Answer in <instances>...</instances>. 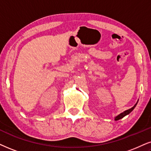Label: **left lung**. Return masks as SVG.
Here are the masks:
<instances>
[{
	"label": "left lung",
	"mask_w": 151,
	"mask_h": 151,
	"mask_svg": "<svg viewBox=\"0 0 151 151\" xmlns=\"http://www.w3.org/2000/svg\"><path fill=\"white\" fill-rule=\"evenodd\" d=\"M137 102H138V101H137ZM137 102L134 104V106H133V107H132L131 109H127L126 111H123V113L120 114L119 115H118L117 116H116V117L115 118V121H118V120L121 119V118H123L124 116H125L126 115H127V114H129V113H130V112L132 111V110L134 109L135 108V106H136V105L137 104Z\"/></svg>",
	"instance_id": "1"
}]
</instances>
